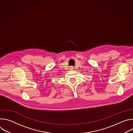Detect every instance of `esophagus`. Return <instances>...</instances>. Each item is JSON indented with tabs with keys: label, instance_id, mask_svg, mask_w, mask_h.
<instances>
[{
	"label": "esophagus",
	"instance_id": "1",
	"mask_svg": "<svg viewBox=\"0 0 133 133\" xmlns=\"http://www.w3.org/2000/svg\"><path fill=\"white\" fill-rule=\"evenodd\" d=\"M73 68H73L72 66H71V67H70V69H72Z\"/></svg>",
	"mask_w": 133,
	"mask_h": 133
}]
</instances>
